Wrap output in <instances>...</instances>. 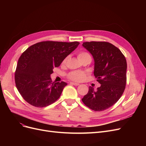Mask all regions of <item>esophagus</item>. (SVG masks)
<instances>
[{"label": "esophagus", "mask_w": 146, "mask_h": 146, "mask_svg": "<svg viewBox=\"0 0 146 146\" xmlns=\"http://www.w3.org/2000/svg\"><path fill=\"white\" fill-rule=\"evenodd\" d=\"M70 85H75V86H78L80 85L79 83H76V82H70Z\"/></svg>", "instance_id": "obj_1"}]
</instances>
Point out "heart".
Segmentation results:
<instances>
[{
  "label": "heart",
  "instance_id": "b5f03b06",
  "mask_svg": "<svg viewBox=\"0 0 146 146\" xmlns=\"http://www.w3.org/2000/svg\"><path fill=\"white\" fill-rule=\"evenodd\" d=\"M77 57L78 60L80 61L83 60L90 58L91 56L88 54V52H80L78 53ZM66 60H67V58H64L62 61V64H64L66 62ZM87 75V73L85 71H83V70H72V71L70 72L68 74L67 77L70 80L75 82H82L86 78V76Z\"/></svg>",
  "mask_w": 146,
  "mask_h": 146
}]
</instances>
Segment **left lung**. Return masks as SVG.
I'll return each mask as SVG.
<instances>
[{
  "label": "left lung",
  "mask_w": 146,
  "mask_h": 146,
  "mask_svg": "<svg viewBox=\"0 0 146 146\" xmlns=\"http://www.w3.org/2000/svg\"><path fill=\"white\" fill-rule=\"evenodd\" d=\"M94 59V75L101 86L94 90L90 86L82 99L86 107L95 111L111 107L121 98L127 82V61L117 47L105 41L83 42Z\"/></svg>",
  "instance_id": "obj_1"
}]
</instances>
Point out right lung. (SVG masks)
Here are the masks:
<instances>
[{"label": "right lung", "instance_id": "add662e5", "mask_svg": "<svg viewBox=\"0 0 146 146\" xmlns=\"http://www.w3.org/2000/svg\"><path fill=\"white\" fill-rule=\"evenodd\" d=\"M79 44L77 41H42L30 46L22 54L15 80L17 90L27 102L42 108L59 99L67 83L52 82L50 74Z\"/></svg>", "mask_w": 146, "mask_h": 146}]
</instances>
